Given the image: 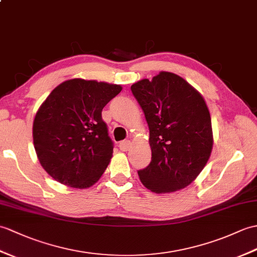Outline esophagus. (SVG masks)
I'll return each instance as SVG.
<instances>
[{
	"label": "esophagus",
	"mask_w": 257,
	"mask_h": 257,
	"mask_svg": "<svg viewBox=\"0 0 257 257\" xmlns=\"http://www.w3.org/2000/svg\"><path fill=\"white\" fill-rule=\"evenodd\" d=\"M130 141L129 140H123L120 143H119V149H120L121 151H128L129 148H130Z\"/></svg>",
	"instance_id": "1"
}]
</instances>
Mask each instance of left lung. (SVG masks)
Instances as JSON below:
<instances>
[{
  "instance_id": "obj_1",
  "label": "left lung",
  "mask_w": 257,
  "mask_h": 257,
  "mask_svg": "<svg viewBox=\"0 0 257 257\" xmlns=\"http://www.w3.org/2000/svg\"><path fill=\"white\" fill-rule=\"evenodd\" d=\"M131 92L150 130L152 158L138 171L140 181L157 194L186 187L205 168L212 150L211 118L204 97L171 72L137 82Z\"/></svg>"
}]
</instances>
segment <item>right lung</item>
<instances>
[{
  "label": "right lung",
  "mask_w": 257,
  "mask_h": 257,
  "mask_svg": "<svg viewBox=\"0 0 257 257\" xmlns=\"http://www.w3.org/2000/svg\"><path fill=\"white\" fill-rule=\"evenodd\" d=\"M120 91L117 84L72 79L41 104L33 124L34 146L53 180L81 189L99 180L114 149L101 110Z\"/></svg>",
  "instance_id": "obj_1"
}]
</instances>
